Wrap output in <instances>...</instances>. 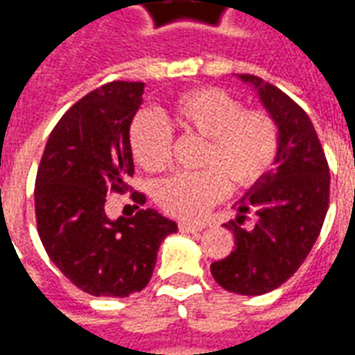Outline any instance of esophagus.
I'll use <instances>...</instances> for the list:
<instances>
[{
    "label": "esophagus",
    "mask_w": 355,
    "mask_h": 355,
    "mask_svg": "<svg viewBox=\"0 0 355 355\" xmlns=\"http://www.w3.org/2000/svg\"><path fill=\"white\" fill-rule=\"evenodd\" d=\"M178 230L182 232V234H198V232L203 230V226H198V224L180 223L178 224Z\"/></svg>",
    "instance_id": "1"
}]
</instances>
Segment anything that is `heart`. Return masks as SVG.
Wrapping results in <instances>:
<instances>
[{"mask_svg": "<svg viewBox=\"0 0 355 355\" xmlns=\"http://www.w3.org/2000/svg\"><path fill=\"white\" fill-rule=\"evenodd\" d=\"M165 121L184 135L205 139L198 173H178L162 180L155 200L167 213L198 220L223 200L226 180L234 188L257 184L274 165L279 135L274 117L243 104L218 87H198L171 102ZM152 112H139L129 127L135 162L146 171H162L171 162V131Z\"/></svg>", "mask_w": 355, "mask_h": 355, "instance_id": "obj_1", "label": "heart"}]
</instances>
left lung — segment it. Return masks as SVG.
Segmentation results:
<instances>
[{
	"label": "left lung",
	"mask_w": 355,
	"mask_h": 355,
	"mask_svg": "<svg viewBox=\"0 0 355 355\" xmlns=\"http://www.w3.org/2000/svg\"><path fill=\"white\" fill-rule=\"evenodd\" d=\"M259 93L279 132L275 167L239 200L238 216L226 228L234 251L211 264L223 289L238 295H264L277 289L306 261L320 236L329 207V165L310 117L275 85L241 73ZM254 212L253 229L241 226Z\"/></svg>",
	"instance_id": "obj_1"
}]
</instances>
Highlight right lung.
<instances>
[{
	"instance_id": "1",
	"label": "right lung",
	"mask_w": 355,
	"mask_h": 355,
	"mask_svg": "<svg viewBox=\"0 0 355 355\" xmlns=\"http://www.w3.org/2000/svg\"><path fill=\"white\" fill-rule=\"evenodd\" d=\"M142 81H112L60 117L35 177V223L49 259L93 297H129L154 272L157 249L177 224L132 192L139 213L110 220L106 193L129 190L135 173L129 127L142 104Z\"/></svg>"
}]
</instances>
